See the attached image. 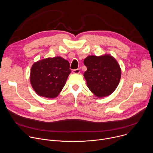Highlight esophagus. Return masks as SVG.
Listing matches in <instances>:
<instances>
[{"instance_id": "34e87169", "label": "esophagus", "mask_w": 153, "mask_h": 153, "mask_svg": "<svg viewBox=\"0 0 153 153\" xmlns=\"http://www.w3.org/2000/svg\"><path fill=\"white\" fill-rule=\"evenodd\" d=\"M80 72V70L79 68L75 69V70H73V73L74 74H79Z\"/></svg>"}]
</instances>
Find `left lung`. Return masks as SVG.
<instances>
[{"mask_svg":"<svg viewBox=\"0 0 153 153\" xmlns=\"http://www.w3.org/2000/svg\"><path fill=\"white\" fill-rule=\"evenodd\" d=\"M87 70L84 77L90 91L97 97L110 95L116 89L121 77V70L111 56H89L83 61Z\"/></svg>","mask_w":153,"mask_h":153,"instance_id":"obj_1","label":"left lung"}]
</instances>
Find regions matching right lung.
Masks as SVG:
<instances>
[{
	"label": "right lung",
	"instance_id": "1",
	"mask_svg": "<svg viewBox=\"0 0 153 153\" xmlns=\"http://www.w3.org/2000/svg\"><path fill=\"white\" fill-rule=\"evenodd\" d=\"M71 71L68 60L59 56L47 58L33 65L30 82L38 95L54 98L62 91Z\"/></svg>",
	"mask_w": 153,
	"mask_h": 153
}]
</instances>
